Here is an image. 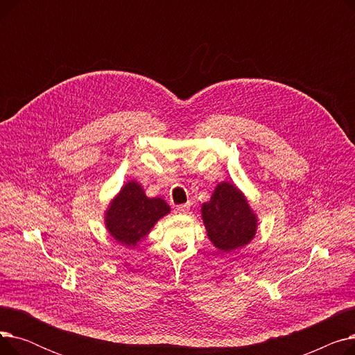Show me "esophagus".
Listing matches in <instances>:
<instances>
[{
    "mask_svg": "<svg viewBox=\"0 0 355 355\" xmlns=\"http://www.w3.org/2000/svg\"><path fill=\"white\" fill-rule=\"evenodd\" d=\"M177 211L182 213V214H187L190 211V202L180 204V206H177Z\"/></svg>",
    "mask_w": 355,
    "mask_h": 355,
    "instance_id": "34e87169",
    "label": "esophagus"
}]
</instances>
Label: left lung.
<instances>
[{
  "label": "left lung",
  "mask_w": 355,
  "mask_h": 355,
  "mask_svg": "<svg viewBox=\"0 0 355 355\" xmlns=\"http://www.w3.org/2000/svg\"><path fill=\"white\" fill-rule=\"evenodd\" d=\"M202 220L213 245L225 252L248 245L256 233V216L233 184L221 182L201 207Z\"/></svg>",
  "instance_id": "8db88e82"
}]
</instances>
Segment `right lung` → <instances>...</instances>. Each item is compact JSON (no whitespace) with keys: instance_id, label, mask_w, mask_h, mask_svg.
Here are the masks:
<instances>
[{"instance_id":"obj_1","label":"right lung","mask_w":355,"mask_h":355,"mask_svg":"<svg viewBox=\"0 0 355 355\" xmlns=\"http://www.w3.org/2000/svg\"><path fill=\"white\" fill-rule=\"evenodd\" d=\"M166 213L162 198H148L138 182L129 181L106 211V226L119 243L135 246Z\"/></svg>"}]
</instances>
